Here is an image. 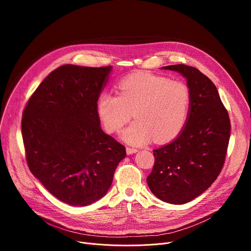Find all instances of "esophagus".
I'll list each match as a JSON object with an SVG mask.
<instances>
[{
	"label": "esophagus",
	"mask_w": 251,
	"mask_h": 251,
	"mask_svg": "<svg viewBox=\"0 0 251 251\" xmlns=\"http://www.w3.org/2000/svg\"><path fill=\"white\" fill-rule=\"evenodd\" d=\"M126 152H127V154H133V153L137 152V150L133 149V148H126Z\"/></svg>",
	"instance_id": "obj_1"
}]
</instances>
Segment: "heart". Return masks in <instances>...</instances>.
Masks as SVG:
<instances>
[{
  "mask_svg": "<svg viewBox=\"0 0 251 251\" xmlns=\"http://www.w3.org/2000/svg\"><path fill=\"white\" fill-rule=\"evenodd\" d=\"M118 94L102 91L97 100V113L109 133L120 132L132 119L137 120L122 134L133 146L151 140L157 143L172 141L185 127L191 95L181 81L149 74H131L119 82Z\"/></svg>",
  "mask_w": 251,
  "mask_h": 251,
  "instance_id": "1",
  "label": "heart"
}]
</instances>
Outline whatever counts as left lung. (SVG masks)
I'll list each match as a JSON object with an SVG mask.
<instances>
[{
	"label": "left lung",
	"mask_w": 251,
	"mask_h": 251,
	"mask_svg": "<svg viewBox=\"0 0 251 251\" xmlns=\"http://www.w3.org/2000/svg\"><path fill=\"white\" fill-rule=\"evenodd\" d=\"M163 68L177 71L187 79L191 105L178 138L153 150L154 164L147 182L157 199L183 204L204 192L221 173L231 124L217 87L207 76L183 64Z\"/></svg>",
	"instance_id": "8db88e82"
}]
</instances>
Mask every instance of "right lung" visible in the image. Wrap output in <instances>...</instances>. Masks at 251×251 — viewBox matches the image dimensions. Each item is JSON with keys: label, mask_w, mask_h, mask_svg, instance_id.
Listing matches in <instances>:
<instances>
[{"label": "right lung", "mask_w": 251, "mask_h": 251, "mask_svg": "<svg viewBox=\"0 0 251 251\" xmlns=\"http://www.w3.org/2000/svg\"><path fill=\"white\" fill-rule=\"evenodd\" d=\"M112 66L63 65L50 72L26 103L21 131L30 172L65 203L84 206L110 188L126 155L101 130L97 100Z\"/></svg>", "instance_id": "obj_1"}]
</instances>
